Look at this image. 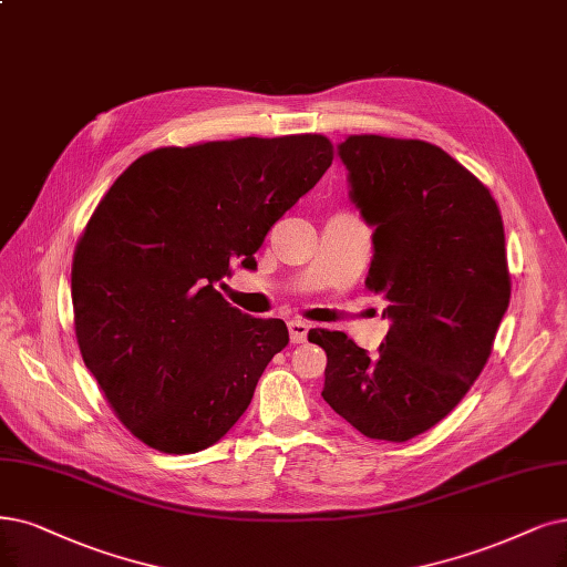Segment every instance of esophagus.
Listing matches in <instances>:
<instances>
[{
  "label": "esophagus",
  "mask_w": 567,
  "mask_h": 567,
  "mask_svg": "<svg viewBox=\"0 0 567 567\" xmlns=\"http://www.w3.org/2000/svg\"><path fill=\"white\" fill-rule=\"evenodd\" d=\"M308 329H310V327H308L306 322L291 320V322H289V339H291V343H306Z\"/></svg>",
  "instance_id": "34e87169"
}]
</instances>
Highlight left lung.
Masks as SVG:
<instances>
[{
	"mask_svg": "<svg viewBox=\"0 0 567 567\" xmlns=\"http://www.w3.org/2000/svg\"><path fill=\"white\" fill-rule=\"evenodd\" d=\"M350 198L373 230L367 287L390 331L369 354L310 329L327 352L324 402L369 439L409 442L446 417L484 371L509 306L505 226L488 186L436 144L350 135Z\"/></svg>",
	"mask_w": 567,
	"mask_h": 567,
	"instance_id": "1",
	"label": "left lung"
}]
</instances>
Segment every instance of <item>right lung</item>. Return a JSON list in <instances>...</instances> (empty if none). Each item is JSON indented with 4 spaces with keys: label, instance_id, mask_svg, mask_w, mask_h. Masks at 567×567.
I'll return each mask as SVG.
<instances>
[{
    "label": "right lung",
    "instance_id": "add662e5",
    "mask_svg": "<svg viewBox=\"0 0 567 567\" xmlns=\"http://www.w3.org/2000/svg\"><path fill=\"white\" fill-rule=\"evenodd\" d=\"M333 161L324 135L161 146L97 203L72 261L83 364L118 421L161 453L217 444L289 333L217 285Z\"/></svg>",
    "mask_w": 567,
    "mask_h": 567
}]
</instances>
